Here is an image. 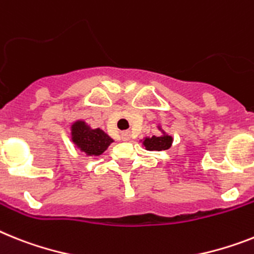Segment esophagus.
<instances>
[{
    "instance_id": "obj_1",
    "label": "esophagus",
    "mask_w": 254,
    "mask_h": 254,
    "mask_svg": "<svg viewBox=\"0 0 254 254\" xmlns=\"http://www.w3.org/2000/svg\"><path fill=\"white\" fill-rule=\"evenodd\" d=\"M121 138H123V140H129L130 139V133L129 131H123L121 133Z\"/></svg>"
}]
</instances>
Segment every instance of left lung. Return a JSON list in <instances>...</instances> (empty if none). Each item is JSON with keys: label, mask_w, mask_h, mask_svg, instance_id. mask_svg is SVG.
<instances>
[{"label": "left lung", "mask_w": 254, "mask_h": 254, "mask_svg": "<svg viewBox=\"0 0 254 254\" xmlns=\"http://www.w3.org/2000/svg\"><path fill=\"white\" fill-rule=\"evenodd\" d=\"M172 142H173V138L164 133L163 135H159V137L152 135L151 138H144L142 143L148 151H163L168 150L172 146Z\"/></svg>", "instance_id": "left-lung-1"}]
</instances>
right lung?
I'll use <instances>...</instances> for the list:
<instances>
[{"mask_svg":"<svg viewBox=\"0 0 254 254\" xmlns=\"http://www.w3.org/2000/svg\"><path fill=\"white\" fill-rule=\"evenodd\" d=\"M72 142L87 156H99L107 150L114 139L102 129H91L85 121L78 120L71 127Z\"/></svg>","mask_w":254,"mask_h":254,"instance_id":"right-lung-1","label":"right lung"}]
</instances>
